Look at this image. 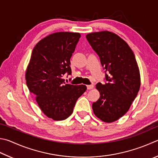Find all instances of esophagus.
<instances>
[{
	"mask_svg": "<svg viewBox=\"0 0 158 158\" xmlns=\"http://www.w3.org/2000/svg\"><path fill=\"white\" fill-rule=\"evenodd\" d=\"M93 88H94V85H87L88 90H91V89H93Z\"/></svg>",
	"mask_w": 158,
	"mask_h": 158,
	"instance_id": "esophagus-1",
	"label": "esophagus"
}]
</instances>
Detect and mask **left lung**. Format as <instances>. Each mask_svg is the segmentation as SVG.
<instances>
[{
    "label": "left lung",
    "instance_id": "left-lung-1",
    "mask_svg": "<svg viewBox=\"0 0 158 158\" xmlns=\"http://www.w3.org/2000/svg\"><path fill=\"white\" fill-rule=\"evenodd\" d=\"M86 39L98 54L107 72V83L96 85L100 93L93 110L102 121L113 122L127 113L140 87V74L133 52L124 40L109 31L86 34Z\"/></svg>",
    "mask_w": 158,
    "mask_h": 158
}]
</instances>
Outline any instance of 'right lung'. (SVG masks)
Returning <instances> with one entry per match:
<instances>
[{"instance_id":"add662e5","label":"right lung","mask_w":158,"mask_h":158,"mask_svg":"<svg viewBox=\"0 0 158 158\" xmlns=\"http://www.w3.org/2000/svg\"><path fill=\"white\" fill-rule=\"evenodd\" d=\"M81 37L78 32L49 34L34 46L25 72L30 93L45 115L55 121L68 118L77 100L86 90L85 85L68 84L62 78L71 74L70 58Z\"/></svg>"}]
</instances>
